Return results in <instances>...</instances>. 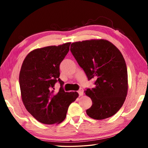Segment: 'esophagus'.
I'll return each mask as SVG.
<instances>
[{"mask_svg":"<svg viewBox=\"0 0 148 148\" xmlns=\"http://www.w3.org/2000/svg\"><path fill=\"white\" fill-rule=\"evenodd\" d=\"M78 93L79 95V96H83V95H84V89L82 88L79 89V91H78Z\"/></svg>","mask_w":148,"mask_h":148,"instance_id":"34e87169","label":"esophagus"}]
</instances>
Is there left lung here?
<instances>
[{"mask_svg": "<svg viewBox=\"0 0 148 148\" xmlns=\"http://www.w3.org/2000/svg\"><path fill=\"white\" fill-rule=\"evenodd\" d=\"M71 51L88 79H96L95 87L85 91L92 102L87 114L98 120L114 116L123 104L128 91L127 66L121 51L104 39L73 42Z\"/></svg>", "mask_w": 148, "mask_h": 148, "instance_id": "1", "label": "left lung"}]
</instances>
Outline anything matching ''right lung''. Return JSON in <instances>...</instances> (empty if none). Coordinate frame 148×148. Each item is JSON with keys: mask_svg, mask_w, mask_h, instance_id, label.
I'll list each match as a JSON object with an SVG mask.
<instances>
[{"mask_svg": "<svg viewBox=\"0 0 148 148\" xmlns=\"http://www.w3.org/2000/svg\"><path fill=\"white\" fill-rule=\"evenodd\" d=\"M71 42L32 50L25 58L19 81L25 107L37 121L44 124H59L66 116L69 106L79 95L65 92L59 78V65L69 51ZM59 81L61 88L53 95Z\"/></svg>", "mask_w": 148, "mask_h": 148, "instance_id": "right-lung-1", "label": "right lung"}]
</instances>
